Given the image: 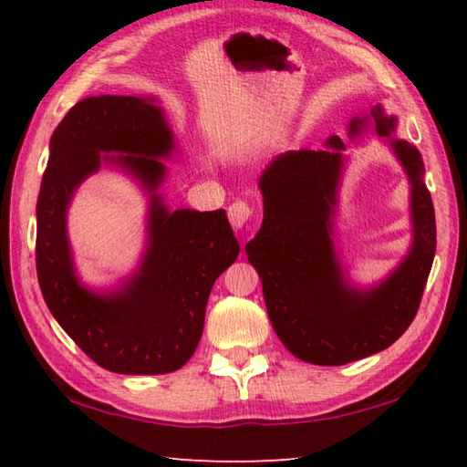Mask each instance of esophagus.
I'll use <instances>...</instances> for the list:
<instances>
[{"label": "esophagus", "instance_id": "1", "mask_svg": "<svg viewBox=\"0 0 467 467\" xmlns=\"http://www.w3.org/2000/svg\"><path fill=\"white\" fill-rule=\"evenodd\" d=\"M253 216V206L244 200H234L231 206H228V220L234 228H243L249 223V218Z\"/></svg>", "mask_w": 467, "mask_h": 467}]
</instances>
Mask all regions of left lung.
<instances>
[{
    "instance_id": "left-lung-1",
    "label": "left lung",
    "mask_w": 467,
    "mask_h": 467,
    "mask_svg": "<svg viewBox=\"0 0 467 467\" xmlns=\"http://www.w3.org/2000/svg\"><path fill=\"white\" fill-rule=\"evenodd\" d=\"M369 120L379 137H392L396 118H388L381 106L371 108ZM363 124L355 118L349 132L359 134ZM327 145L325 150H287L271 161L259 180L263 224L247 255L285 349L315 366H345L384 351L410 327L433 265L437 226L419 149L392 139L412 185V247L386 282L369 292L351 290L335 255L330 223L345 142L330 137Z\"/></svg>"
}]
</instances>
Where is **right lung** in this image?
Instances as JSON below:
<instances>
[{"label": "right lung", "mask_w": 467, "mask_h": 467, "mask_svg": "<svg viewBox=\"0 0 467 467\" xmlns=\"http://www.w3.org/2000/svg\"><path fill=\"white\" fill-rule=\"evenodd\" d=\"M173 134L150 99L89 96L75 104L50 139L36 204V274L58 325L99 368L157 376L185 366L200 343L212 285L239 257L226 212H167L155 193ZM122 151V156H106ZM122 164L153 193L150 249L120 293L98 296L74 277L64 214L74 188L99 165Z\"/></svg>", "instance_id": "obj_1"}]
</instances>
